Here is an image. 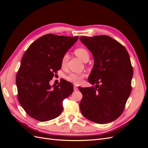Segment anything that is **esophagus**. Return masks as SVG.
Here are the masks:
<instances>
[{
    "mask_svg": "<svg viewBox=\"0 0 148 148\" xmlns=\"http://www.w3.org/2000/svg\"><path fill=\"white\" fill-rule=\"evenodd\" d=\"M78 89V87H77L76 86H74V91H77Z\"/></svg>",
    "mask_w": 148,
    "mask_h": 148,
    "instance_id": "esophagus-1",
    "label": "esophagus"
}]
</instances>
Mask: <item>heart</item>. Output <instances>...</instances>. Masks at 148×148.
<instances>
[{"mask_svg": "<svg viewBox=\"0 0 148 148\" xmlns=\"http://www.w3.org/2000/svg\"><path fill=\"white\" fill-rule=\"evenodd\" d=\"M75 55L78 58H79L82 61H85L86 60H89V53L87 49L83 47H79L75 51ZM67 60H68V54L66 53L62 59V65H65L66 63ZM84 77V75L83 73H71L69 75H67L66 77V79L68 81L72 82L75 84H79L82 82V79Z\"/></svg>", "mask_w": 148, "mask_h": 148, "instance_id": "obj_1", "label": "heart"}]
</instances>
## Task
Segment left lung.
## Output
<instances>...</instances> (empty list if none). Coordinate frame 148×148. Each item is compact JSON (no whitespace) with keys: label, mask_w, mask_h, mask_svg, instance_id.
Wrapping results in <instances>:
<instances>
[{"label":"left lung","mask_w":148,"mask_h":148,"mask_svg":"<svg viewBox=\"0 0 148 148\" xmlns=\"http://www.w3.org/2000/svg\"><path fill=\"white\" fill-rule=\"evenodd\" d=\"M79 39L94 57L88 82L96 84L95 87H78L83 95L80 110L93 122H111L122 114L131 93L133 72L129 54L123 45L108 36H81Z\"/></svg>","instance_id":"left-lung-1"}]
</instances>
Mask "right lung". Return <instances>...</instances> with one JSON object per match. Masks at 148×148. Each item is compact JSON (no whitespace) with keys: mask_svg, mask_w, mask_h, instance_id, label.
I'll return each mask as SVG.
<instances>
[{"mask_svg":"<svg viewBox=\"0 0 148 148\" xmlns=\"http://www.w3.org/2000/svg\"><path fill=\"white\" fill-rule=\"evenodd\" d=\"M78 36L52 34L33 42L22 57L16 78L18 99L28 115L40 122L59 116L62 102L73 91L71 83L62 79L56 86L49 82L61 69L62 59Z\"/></svg>","mask_w":148,"mask_h":148,"instance_id":"right-lung-1","label":"right lung"}]
</instances>
